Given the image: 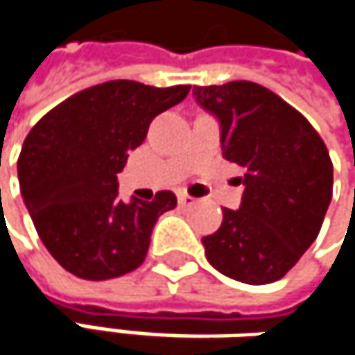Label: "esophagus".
<instances>
[{"label": "esophagus", "instance_id": "34e87169", "mask_svg": "<svg viewBox=\"0 0 355 355\" xmlns=\"http://www.w3.org/2000/svg\"><path fill=\"white\" fill-rule=\"evenodd\" d=\"M178 205L180 207H191V205H195V199L191 195H187V193H180L178 195Z\"/></svg>", "mask_w": 355, "mask_h": 355}]
</instances>
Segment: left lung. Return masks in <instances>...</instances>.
Returning <instances> with one entry per match:
<instances>
[{
	"label": "left lung",
	"instance_id": "8db88e82",
	"mask_svg": "<svg viewBox=\"0 0 355 355\" xmlns=\"http://www.w3.org/2000/svg\"><path fill=\"white\" fill-rule=\"evenodd\" d=\"M220 123L224 158L245 168L241 207L224 209L205 257L226 277L263 286L284 277L319 236L333 195V164L315 127L252 82L195 86Z\"/></svg>",
	"mask_w": 355,
	"mask_h": 355
}]
</instances>
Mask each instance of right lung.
Masks as SVG:
<instances>
[{
	"instance_id": "obj_1",
	"label": "right lung",
	"mask_w": 355,
	"mask_h": 355,
	"mask_svg": "<svg viewBox=\"0 0 355 355\" xmlns=\"http://www.w3.org/2000/svg\"><path fill=\"white\" fill-rule=\"evenodd\" d=\"M189 90L105 82L69 96L33 127L18 158L20 191L42 245L63 269L101 282L144 263L154 224L177 207V197L160 191L154 201L127 203L116 175L152 119Z\"/></svg>"
}]
</instances>
